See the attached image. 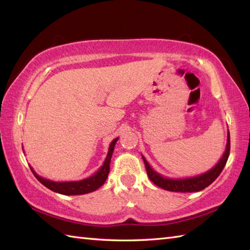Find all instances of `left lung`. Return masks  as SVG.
I'll use <instances>...</instances> for the list:
<instances>
[{
    "mask_svg": "<svg viewBox=\"0 0 250 250\" xmlns=\"http://www.w3.org/2000/svg\"><path fill=\"white\" fill-rule=\"evenodd\" d=\"M229 155H230V133L229 131H228L226 150L224 152V155H222V157L220 158V160L217 162L216 166L214 167H211L209 171H207L203 174L196 175V176H193V177H187V178L164 177L150 167V164L147 162L144 156H142V158L145 163L148 177H149L151 182L155 185H157L158 187L167 191H173V192H196V191H201L205 189L206 187H208V186L219 176L220 173L222 172V169H224L226 166Z\"/></svg>",
    "mask_w": 250,
    "mask_h": 250,
    "instance_id": "1",
    "label": "left lung"
}]
</instances>
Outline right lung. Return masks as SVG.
<instances>
[{"label": "right lung", "mask_w": 250, "mask_h": 250, "mask_svg": "<svg viewBox=\"0 0 250 250\" xmlns=\"http://www.w3.org/2000/svg\"><path fill=\"white\" fill-rule=\"evenodd\" d=\"M118 139L119 137H116V139L110 143V145L108 147L107 156H106L103 166L99 168V171L97 173H94L92 176L78 180V182H54V180H49L40 176V175H37L32 167H30V168L35 175V177L39 179L40 182L45 186V187L50 189L51 191H55L57 193L64 194V195H78V194L90 193L92 192V191L99 189L101 186L105 183V180L107 179L108 173H109L110 159H111V156H113L114 148Z\"/></svg>", "instance_id": "right-lung-1"}]
</instances>
